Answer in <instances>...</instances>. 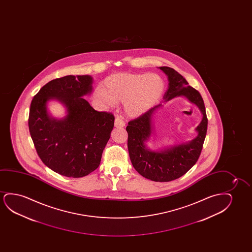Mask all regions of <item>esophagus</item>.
<instances>
[{"label":"esophagus","instance_id":"1","mask_svg":"<svg viewBox=\"0 0 252 252\" xmlns=\"http://www.w3.org/2000/svg\"><path fill=\"white\" fill-rule=\"evenodd\" d=\"M125 125H126V123L123 121V118L116 116L115 121H114V126L115 127H124Z\"/></svg>","mask_w":252,"mask_h":252}]
</instances>
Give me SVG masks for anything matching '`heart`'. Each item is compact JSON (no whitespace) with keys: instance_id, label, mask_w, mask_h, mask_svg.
Returning <instances> with one entry per match:
<instances>
[{"instance_id":"heart-1","label":"heart","mask_w":252,"mask_h":252,"mask_svg":"<svg viewBox=\"0 0 252 252\" xmlns=\"http://www.w3.org/2000/svg\"><path fill=\"white\" fill-rule=\"evenodd\" d=\"M94 93V98L106 108L124 102L125 112L139 117L155 106L164 93L165 84L155 73L119 72L107 76Z\"/></svg>"}]
</instances>
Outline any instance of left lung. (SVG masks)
Wrapping results in <instances>:
<instances>
[{
  "label": "left lung",
  "instance_id": "obj_1",
  "mask_svg": "<svg viewBox=\"0 0 252 252\" xmlns=\"http://www.w3.org/2000/svg\"><path fill=\"white\" fill-rule=\"evenodd\" d=\"M159 69L164 72L169 81L168 90L163 95L164 102L177 96L185 97L191 103L196 105L202 114L201 121L195 128V138L158 151H152L146 143L154 134L153 117L158 109L162 107V104L128 123V152L132 166L145 178L162 183L179 178L196 163L207 134V118L200 94L172 68L162 66Z\"/></svg>",
  "mask_w": 252,
  "mask_h": 252
}]
</instances>
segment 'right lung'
I'll return each mask as SVG.
<instances>
[{
    "label": "right lung",
    "instance_id": "1",
    "mask_svg": "<svg viewBox=\"0 0 252 252\" xmlns=\"http://www.w3.org/2000/svg\"><path fill=\"white\" fill-rule=\"evenodd\" d=\"M92 84L90 75L63 76L46 83L32 100L28 126L35 149L42 162L62 176L78 178L96 169L114 128L113 114L94 110L83 98ZM52 99L66 107L64 118L48 114Z\"/></svg>",
    "mask_w": 252,
    "mask_h": 252
}]
</instances>
